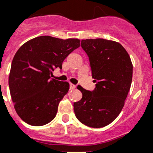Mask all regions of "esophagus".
<instances>
[{"instance_id":"esophagus-1","label":"esophagus","mask_w":153,"mask_h":153,"mask_svg":"<svg viewBox=\"0 0 153 153\" xmlns=\"http://www.w3.org/2000/svg\"><path fill=\"white\" fill-rule=\"evenodd\" d=\"M70 89L71 90H73V89H75V88H76V85H73V84H70Z\"/></svg>"}]
</instances>
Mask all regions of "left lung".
Listing matches in <instances>:
<instances>
[{"mask_svg": "<svg viewBox=\"0 0 153 153\" xmlns=\"http://www.w3.org/2000/svg\"><path fill=\"white\" fill-rule=\"evenodd\" d=\"M81 44L89 57L96 88L90 91L77 87L82 98L74 102V112L84 125L102 128L112 123L124 107L132 81V62L116 41L97 38L82 40Z\"/></svg>", "mask_w": 153, "mask_h": 153, "instance_id": "left-lung-1", "label": "left lung"}]
</instances>
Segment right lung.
Listing matches in <instances>:
<instances>
[{
    "instance_id": "1",
    "label": "right lung",
    "mask_w": 153,
    "mask_h": 153,
    "mask_svg": "<svg viewBox=\"0 0 153 153\" xmlns=\"http://www.w3.org/2000/svg\"><path fill=\"white\" fill-rule=\"evenodd\" d=\"M80 47L77 38L40 36L27 41L14 56L9 87L14 108L27 124L42 126L51 122L69 90L66 81L51 78L54 68Z\"/></svg>"
}]
</instances>
